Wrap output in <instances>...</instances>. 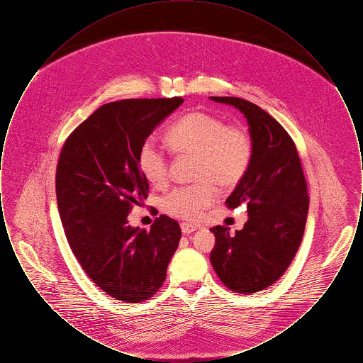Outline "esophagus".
<instances>
[{
	"instance_id": "34e87169",
	"label": "esophagus",
	"mask_w": 363,
	"mask_h": 363,
	"mask_svg": "<svg viewBox=\"0 0 363 363\" xmlns=\"http://www.w3.org/2000/svg\"><path fill=\"white\" fill-rule=\"evenodd\" d=\"M196 225H189V223H181V231L184 233V234H191V233H194L196 231Z\"/></svg>"
}]
</instances>
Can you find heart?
<instances>
[{
	"label": "heart",
	"mask_w": 363,
	"mask_h": 363,
	"mask_svg": "<svg viewBox=\"0 0 363 363\" xmlns=\"http://www.w3.org/2000/svg\"><path fill=\"white\" fill-rule=\"evenodd\" d=\"M166 141L177 155H194L193 185L179 186L162 197L160 207L170 216L194 222L216 200V186H237L247 173L253 157V140L242 125L225 121L206 111L182 116L166 133ZM138 164L143 177L154 186L169 181V159L151 141L138 150Z\"/></svg>",
	"instance_id": "obj_1"
}]
</instances>
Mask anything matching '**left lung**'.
Instances as JSON below:
<instances>
[{
  "instance_id": "8db88e82",
  "label": "left lung",
  "mask_w": 363,
  "mask_h": 363,
  "mask_svg": "<svg viewBox=\"0 0 363 363\" xmlns=\"http://www.w3.org/2000/svg\"><path fill=\"white\" fill-rule=\"evenodd\" d=\"M211 99L242 111L253 140L249 170L225 203L246 204L249 220L234 235L225 225L211 228L216 238L211 264L231 291L257 293L281 277L299 249L309 211L308 184L293 138L274 117L241 98Z\"/></svg>"
}]
</instances>
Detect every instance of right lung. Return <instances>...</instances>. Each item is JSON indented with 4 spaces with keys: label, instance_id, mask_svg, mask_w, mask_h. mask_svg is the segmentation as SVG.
Returning a JSON list of instances; mask_svg holds the SVG:
<instances>
[{
    "label": "right lung",
    "instance_id": "obj_1",
    "mask_svg": "<svg viewBox=\"0 0 363 363\" xmlns=\"http://www.w3.org/2000/svg\"><path fill=\"white\" fill-rule=\"evenodd\" d=\"M182 102L174 96L104 104L70 133L58 157L57 204L70 249L88 277L122 302L157 293L181 240L179 225L166 215L150 231L128 225L126 218L150 191L138 150Z\"/></svg>",
    "mask_w": 363,
    "mask_h": 363
}]
</instances>
